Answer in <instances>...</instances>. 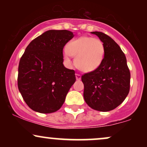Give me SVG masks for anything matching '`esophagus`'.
Returning a JSON list of instances; mask_svg holds the SVG:
<instances>
[{"instance_id": "obj_1", "label": "esophagus", "mask_w": 147, "mask_h": 147, "mask_svg": "<svg viewBox=\"0 0 147 147\" xmlns=\"http://www.w3.org/2000/svg\"><path fill=\"white\" fill-rule=\"evenodd\" d=\"M76 76V79H77V80H81V78H82V77H81L80 75H79V74H76L75 75Z\"/></svg>"}]
</instances>
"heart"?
<instances>
[{"label":"heart","instance_id":"obj_1","mask_svg":"<svg viewBox=\"0 0 147 147\" xmlns=\"http://www.w3.org/2000/svg\"><path fill=\"white\" fill-rule=\"evenodd\" d=\"M104 55V46L100 39L84 36L70 41L63 57L68 63H70V56L75 57V64L77 69L90 72L100 65Z\"/></svg>","mask_w":147,"mask_h":147}]
</instances>
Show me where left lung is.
Listing matches in <instances>:
<instances>
[{"label":"left lung","instance_id":"obj_1","mask_svg":"<svg viewBox=\"0 0 147 147\" xmlns=\"http://www.w3.org/2000/svg\"><path fill=\"white\" fill-rule=\"evenodd\" d=\"M102 41L104 57L100 65L82 76L84 98L91 109L107 112L120 105L130 89V74L126 59L120 47L110 36L92 32Z\"/></svg>","mask_w":147,"mask_h":147}]
</instances>
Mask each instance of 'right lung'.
Returning a JSON list of instances; mask_svg holds the SVG:
<instances>
[{
  "label": "right lung",
  "instance_id": "right-lung-1",
  "mask_svg": "<svg viewBox=\"0 0 147 147\" xmlns=\"http://www.w3.org/2000/svg\"><path fill=\"white\" fill-rule=\"evenodd\" d=\"M74 37L66 30H51L32 40L18 65V88L25 103L41 113L56 112L76 81L63 65V49Z\"/></svg>",
  "mask_w": 147,
  "mask_h": 147
}]
</instances>
